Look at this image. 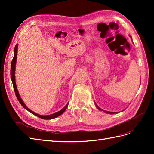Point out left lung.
Returning <instances> with one entry per match:
<instances>
[{
  "instance_id": "obj_1",
  "label": "left lung",
  "mask_w": 154,
  "mask_h": 154,
  "mask_svg": "<svg viewBox=\"0 0 154 154\" xmlns=\"http://www.w3.org/2000/svg\"><path fill=\"white\" fill-rule=\"evenodd\" d=\"M96 106H97V108L98 109L100 110H103V109H100V107L97 106L96 104ZM105 112H106V113H108V114H116V113H117V112H108V111H105V110H103Z\"/></svg>"
}]
</instances>
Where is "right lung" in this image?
<instances>
[{
    "mask_svg": "<svg viewBox=\"0 0 154 154\" xmlns=\"http://www.w3.org/2000/svg\"><path fill=\"white\" fill-rule=\"evenodd\" d=\"M17 49H18V44H17L15 45V49H14V57H13V58L12 60V62H11V81H12V83H13V88H14V91H15V94H16V96L17 97V99L18 100V101L20 102V103L21 104V105L24 107V108L25 109H26L27 110H28L29 112H31V114H34L36 116H38V118H41V119H54L55 118L58 117V116H60L61 114H62L65 110H66L67 107L68 106V104L69 103L65 106L63 108L60 110V111L57 112L56 113H54L53 114H50V115H47V116H42V115H39L38 114H36L35 112H32V110H31L27 108V107L26 106V105L24 104V102H23L22 100L21 99V97L19 95V93H18V90H17V85H16V82H15V66H16V62H17Z\"/></svg>",
    "mask_w": 154,
    "mask_h": 154,
    "instance_id": "right-lung-1",
    "label": "right lung"
}]
</instances>
